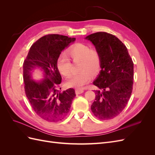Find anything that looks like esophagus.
Wrapping results in <instances>:
<instances>
[{
    "mask_svg": "<svg viewBox=\"0 0 155 155\" xmlns=\"http://www.w3.org/2000/svg\"><path fill=\"white\" fill-rule=\"evenodd\" d=\"M84 92V90L83 89H76V94H81Z\"/></svg>",
    "mask_w": 155,
    "mask_h": 155,
    "instance_id": "obj_1",
    "label": "esophagus"
}]
</instances>
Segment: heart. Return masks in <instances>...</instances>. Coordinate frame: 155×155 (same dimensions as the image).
Segmentation results:
<instances>
[{
  "mask_svg": "<svg viewBox=\"0 0 155 155\" xmlns=\"http://www.w3.org/2000/svg\"><path fill=\"white\" fill-rule=\"evenodd\" d=\"M67 55L74 63L79 61L78 74L70 78L67 82L69 87L79 88L91 80V75L94 76L99 72L101 67V58L99 51L96 48L84 43H76L70 46ZM57 67L63 76L69 78L72 73V64L65 54L59 56Z\"/></svg>",
  "mask_w": 155,
  "mask_h": 155,
  "instance_id": "1",
  "label": "heart"
}]
</instances>
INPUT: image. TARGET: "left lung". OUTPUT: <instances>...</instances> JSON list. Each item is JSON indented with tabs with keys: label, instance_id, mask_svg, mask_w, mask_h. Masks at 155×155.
Returning a JSON list of instances; mask_svg holds the SVG:
<instances>
[{
	"label": "left lung",
	"instance_id": "1",
	"mask_svg": "<svg viewBox=\"0 0 155 155\" xmlns=\"http://www.w3.org/2000/svg\"><path fill=\"white\" fill-rule=\"evenodd\" d=\"M99 51L100 74L93 85L95 101L91 110L100 120H110L119 115L127 105L133 91L134 63L125 45L115 35L97 32L88 35Z\"/></svg>",
	"mask_w": 155,
	"mask_h": 155
}]
</instances>
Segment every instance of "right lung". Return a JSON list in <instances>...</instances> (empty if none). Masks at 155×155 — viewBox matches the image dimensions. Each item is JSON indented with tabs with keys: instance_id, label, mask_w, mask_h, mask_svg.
Instances as JSON below:
<instances>
[{
	"instance_id": "obj_1",
	"label": "right lung",
	"mask_w": 155,
	"mask_h": 155,
	"mask_svg": "<svg viewBox=\"0 0 155 155\" xmlns=\"http://www.w3.org/2000/svg\"><path fill=\"white\" fill-rule=\"evenodd\" d=\"M75 40L59 34L45 35L31 45L23 63L26 96L35 113L50 122L63 120L76 96L74 88L63 92L58 90L62 78L57 67L61 51ZM35 68H40L44 72L45 79L39 82L31 78L32 70Z\"/></svg>"
}]
</instances>
